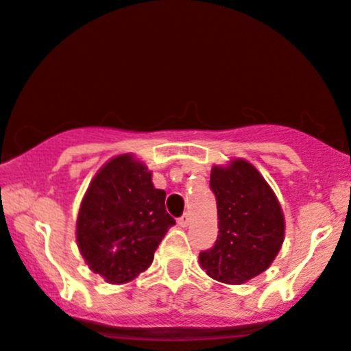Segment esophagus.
I'll return each instance as SVG.
<instances>
[{"instance_id":"obj_1","label":"esophagus","mask_w":351,"mask_h":351,"mask_svg":"<svg viewBox=\"0 0 351 351\" xmlns=\"http://www.w3.org/2000/svg\"><path fill=\"white\" fill-rule=\"evenodd\" d=\"M190 220H191L190 213H183V215L178 219V225L180 227H188V225H190Z\"/></svg>"}]
</instances>
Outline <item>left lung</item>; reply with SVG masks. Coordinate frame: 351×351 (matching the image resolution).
Returning a JSON list of instances; mask_svg holds the SVG:
<instances>
[{"instance_id":"8db88e82","label":"left lung","mask_w":351,"mask_h":351,"mask_svg":"<svg viewBox=\"0 0 351 351\" xmlns=\"http://www.w3.org/2000/svg\"><path fill=\"white\" fill-rule=\"evenodd\" d=\"M210 188L217 198L219 237L212 249L200 252V264L215 281L242 284L264 272L281 250V205L245 160L213 166Z\"/></svg>"}]
</instances>
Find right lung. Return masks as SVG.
<instances>
[{"mask_svg": "<svg viewBox=\"0 0 351 351\" xmlns=\"http://www.w3.org/2000/svg\"><path fill=\"white\" fill-rule=\"evenodd\" d=\"M165 190L132 154L108 161L88 185L77 217V245L88 269L110 284L138 278L175 219L166 213Z\"/></svg>", "mask_w": 351, "mask_h": 351, "instance_id": "add662e5", "label": "right lung"}]
</instances>
